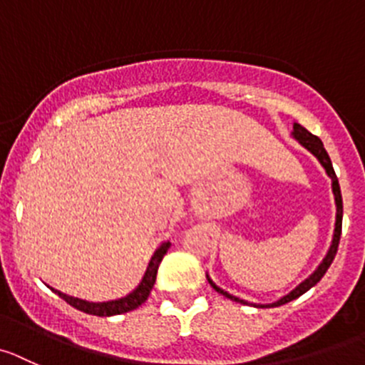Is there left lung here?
I'll return each mask as SVG.
<instances>
[{
  "label": "left lung",
  "instance_id": "left-lung-1",
  "mask_svg": "<svg viewBox=\"0 0 365 365\" xmlns=\"http://www.w3.org/2000/svg\"><path fill=\"white\" fill-rule=\"evenodd\" d=\"M294 136L297 138L299 142H301L302 145H304L308 151H312L313 155L319 158V162L322 163V167L326 169V173H328V176L331 178V183H333V194H335V203H336V223H335V234H333V243L331 247H329V252L328 255L324 257V261L321 263V267L317 268L315 272H313L312 275H309L308 279H306L304 282H301V284L295 288L292 294H288L286 297L279 299L277 302H274V304H268L267 308H274V306H281V304H286V302H290L294 301V299L301 297L302 294H306V292L312 288V286H315L317 282L321 281L322 277H324V274L328 272L329 264L333 263V259H335V255H336V250H339V241H340V234H342V194H340V185H339V180H336V175L335 171H333V165H331V160H329L328 153H326L324 145H322L321 138L315 135H312V133L308 131V129L302 128L301 124H294ZM210 286H212L214 290L217 292V294L225 295L227 299H230V301H236V302H241V304H247V301H243V299H237L234 297V295H230L229 292H225L221 290V288H217L216 284H214L212 281L209 279Z\"/></svg>",
  "mask_w": 365,
  "mask_h": 365
}]
</instances>
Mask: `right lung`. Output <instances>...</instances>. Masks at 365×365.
Returning a JSON list of instances; mask_svg holds the SVG:
<instances>
[{
  "label": "right lung",
  "mask_w": 365,
  "mask_h": 365,
  "mask_svg": "<svg viewBox=\"0 0 365 365\" xmlns=\"http://www.w3.org/2000/svg\"><path fill=\"white\" fill-rule=\"evenodd\" d=\"M169 247H171V243L167 241V243H163L162 247H160L158 250L155 252V255L151 257V263H149L148 270H145L144 279H142V282L138 284V288H136L135 292H131L128 297L118 299V301L88 302V301H83V299L70 297V295H66V294H61V292L53 290V288H52V290L56 292V294L59 295L61 299H64V301H66L70 306H73V308L81 309V312H84V313H90V315L111 317V315H120V313L131 312V309L138 308L142 302L148 301L149 294H151V290H153V286H155L156 272H158L160 263H162L163 255L167 254Z\"/></svg>",
  "instance_id": "1"
}]
</instances>
